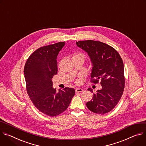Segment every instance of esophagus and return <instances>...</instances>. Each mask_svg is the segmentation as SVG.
I'll use <instances>...</instances> for the list:
<instances>
[{
	"mask_svg": "<svg viewBox=\"0 0 146 146\" xmlns=\"http://www.w3.org/2000/svg\"><path fill=\"white\" fill-rule=\"evenodd\" d=\"M83 91H84V90H83L82 89H81V88H76V89H75V92H76V93L82 92H83Z\"/></svg>",
	"mask_w": 146,
	"mask_h": 146,
	"instance_id": "esophagus-1",
	"label": "esophagus"
}]
</instances>
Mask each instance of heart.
<instances>
[{
    "label": "heart",
    "instance_id": "obj_1",
    "mask_svg": "<svg viewBox=\"0 0 146 146\" xmlns=\"http://www.w3.org/2000/svg\"><path fill=\"white\" fill-rule=\"evenodd\" d=\"M76 55H80V56H83V57H84L83 54H76ZM76 55H75V56H76Z\"/></svg>",
    "mask_w": 146,
    "mask_h": 146
}]
</instances>
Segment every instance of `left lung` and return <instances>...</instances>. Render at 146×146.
<instances>
[{
  "instance_id": "obj_1",
  "label": "left lung",
  "mask_w": 146,
  "mask_h": 146,
  "mask_svg": "<svg viewBox=\"0 0 146 146\" xmlns=\"http://www.w3.org/2000/svg\"><path fill=\"white\" fill-rule=\"evenodd\" d=\"M76 43L88 53L93 64L90 82L102 85V89L93 93L86 106L96 114H104L114 108L123 94L125 83L123 61L114 48L103 42L87 40ZM88 90L93 93L92 89Z\"/></svg>"
}]
</instances>
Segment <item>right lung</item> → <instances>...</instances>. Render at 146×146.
<instances>
[{
    "mask_svg": "<svg viewBox=\"0 0 146 146\" xmlns=\"http://www.w3.org/2000/svg\"><path fill=\"white\" fill-rule=\"evenodd\" d=\"M64 44L60 42L38 48L29 56L24 69L29 98L38 110L50 117L66 110L75 93L67 87L57 92L52 87V78L58 71L57 57Z\"/></svg>",
    "mask_w": 146,
    "mask_h": 146,
    "instance_id": "add662e5",
    "label": "right lung"
}]
</instances>
